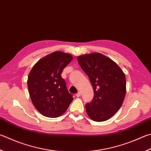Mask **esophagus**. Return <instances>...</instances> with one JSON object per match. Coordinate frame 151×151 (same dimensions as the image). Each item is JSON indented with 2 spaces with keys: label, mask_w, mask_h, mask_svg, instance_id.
Returning <instances> with one entry per match:
<instances>
[{
  "label": "esophagus",
  "mask_w": 151,
  "mask_h": 151,
  "mask_svg": "<svg viewBox=\"0 0 151 151\" xmlns=\"http://www.w3.org/2000/svg\"><path fill=\"white\" fill-rule=\"evenodd\" d=\"M81 92H78V93H77V94H76V97H80L81 96Z\"/></svg>",
  "instance_id": "34e87169"
}]
</instances>
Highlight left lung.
<instances>
[{"label": "left lung", "mask_w": 151, "mask_h": 151, "mask_svg": "<svg viewBox=\"0 0 151 151\" xmlns=\"http://www.w3.org/2000/svg\"><path fill=\"white\" fill-rule=\"evenodd\" d=\"M82 69L88 76L94 98L86 104V113L95 122H104L119 110L126 93L125 75L116 63L98 53L77 57Z\"/></svg>", "instance_id": "1"}]
</instances>
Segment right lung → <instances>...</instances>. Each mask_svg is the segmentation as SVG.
I'll list each match as a JSON object with an SVG mask.
<instances>
[{"label":"right lung","instance_id":"add662e5","mask_svg":"<svg viewBox=\"0 0 151 151\" xmlns=\"http://www.w3.org/2000/svg\"><path fill=\"white\" fill-rule=\"evenodd\" d=\"M72 59L70 54L55 51L39 60L30 70L29 94L35 108L43 116L51 118L61 116L73 100L61 75Z\"/></svg>","mask_w":151,"mask_h":151}]
</instances>
